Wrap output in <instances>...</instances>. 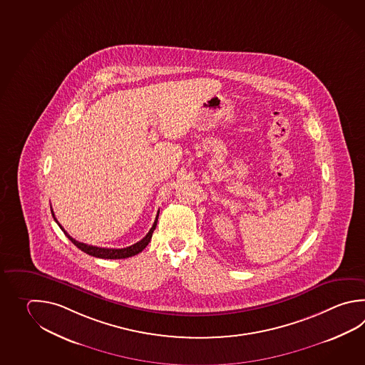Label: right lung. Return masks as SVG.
<instances>
[{
  "label": "right lung",
  "instance_id": "right-lung-1",
  "mask_svg": "<svg viewBox=\"0 0 365 365\" xmlns=\"http://www.w3.org/2000/svg\"><path fill=\"white\" fill-rule=\"evenodd\" d=\"M158 213H160V210L157 212L156 220H155V222H153V226L150 227L148 234H147L140 242L135 243L133 246L126 247V248H103V247L88 246V245H86V243H81V242L75 240L74 238H71V237L67 234L66 231H65V229L61 226L60 222L57 221V218L54 216L52 209V216L53 218H54V221L58 223L61 230L65 232V235L71 240V243H74L75 246L78 247L79 250H82L83 252H86L87 255L95 256V257H98V259H110V260H115V259H127V257H131V256H135V255L142 252L143 250L148 246V243L150 242V239H152V234H153V231L156 229Z\"/></svg>",
  "mask_w": 365,
  "mask_h": 365
}]
</instances>
